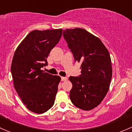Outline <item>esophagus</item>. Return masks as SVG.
<instances>
[{
  "label": "esophagus",
  "instance_id": "obj_1",
  "mask_svg": "<svg viewBox=\"0 0 132 132\" xmlns=\"http://www.w3.org/2000/svg\"><path fill=\"white\" fill-rule=\"evenodd\" d=\"M61 79H62V81H67V80L68 79V78L67 77H61Z\"/></svg>",
  "mask_w": 132,
  "mask_h": 132
}]
</instances>
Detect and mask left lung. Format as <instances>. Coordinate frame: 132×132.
<instances>
[{
  "mask_svg": "<svg viewBox=\"0 0 132 132\" xmlns=\"http://www.w3.org/2000/svg\"><path fill=\"white\" fill-rule=\"evenodd\" d=\"M63 35L75 62L81 63V75L69 77L72 84L70 99L75 106L89 111L102 102L109 89L112 74L109 53L98 37L83 28L66 29Z\"/></svg>",
  "mask_w": 132,
  "mask_h": 132,
  "instance_id": "obj_1",
  "label": "left lung"
}]
</instances>
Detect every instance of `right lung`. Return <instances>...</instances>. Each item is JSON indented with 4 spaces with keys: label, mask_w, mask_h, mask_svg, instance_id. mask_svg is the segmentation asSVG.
Segmentation results:
<instances>
[{
    "label": "right lung",
    "mask_w": 132,
    "mask_h": 132,
    "mask_svg": "<svg viewBox=\"0 0 132 132\" xmlns=\"http://www.w3.org/2000/svg\"><path fill=\"white\" fill-rule=\"evenodd\" d=\"M63 30L30 32L16 48L11 63L12 77L16 92L27 108L42 114L53 105L61 78L44 72L51 50L58 44Z\"/></svg>",
    "instance_id": "right-lung-1"
}]
</instances>
